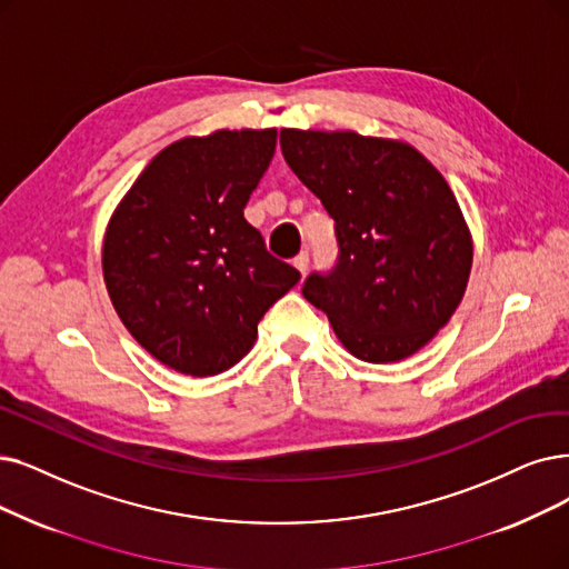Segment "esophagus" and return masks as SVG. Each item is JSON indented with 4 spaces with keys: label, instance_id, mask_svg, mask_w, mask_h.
Instances as JSON below:
<instances>
[{
    "label": "esophagus",
    "instance_id": "esophagus-1",
    "mask_svg": "<svg viewBox=\"0 0 569 569\" xmlns=\"http://www.w3.org/2000/svg\"><path fill=\"white\" fill-rule=\"evenodd\" d=\"M308 263H310V257H308V252H301L297 259H293V268H297V270L301 272V276H306Z\"/></svg>",
    "mask_w": 569,
    "mask_h": 569
}]
</instances>
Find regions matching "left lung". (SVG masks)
<instances>
[{"mask_svg": "<svg viewBox=\"0 0 569 569\" xmlns=\"http://www.w3.org/2000/svg\"><path fill=\"white\" fill-rule=\"evenodd\" d=\"M280 147L336 221L340 247L303 297L357 359L416 355L458 310L471 272V233L448 181L401 140L282 128Z\"/></svg>", "mask_w": 569, "mask_h": 569, "instance_id": "left-lung-1", "label": "left lung"}]
</instances>
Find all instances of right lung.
<instances>
[{"mask_svg": "<svg viewBox=\"0 0 569 569\" xmlns=\"http://www.w3.org/2000/svg\"><path fill=\"white\" fill-rule=\"evenodd\" d=\"M276 128L214 130L166 147L113 210L102 276L138 343L177 373L208 378L252 350L259 320L301 280L266 252L242 210Z\"/></svg>", "mask_w": 569, "mask_h": 569, "instance_id": "right-lung-1", "label": "right lung"}]
</instances>
